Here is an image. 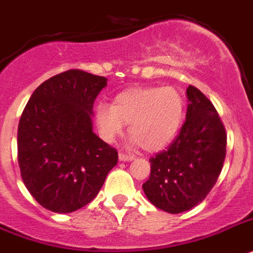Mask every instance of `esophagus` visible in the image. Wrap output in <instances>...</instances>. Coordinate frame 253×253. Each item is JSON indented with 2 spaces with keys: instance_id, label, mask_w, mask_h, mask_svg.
Segmentation results:
<instances>
[{
  "instance_id": "34e87169",
  "label": "esophagus",
  "mask_w": 253,
  "mask_h": 253,
  "mask_svg": "<svg viewBox=\"0 0 253 253\" xmlns=\"http://www.w3.org/2000/svg\"><path fill=\"white\" fill-rule=\"evenodd\" d=\"M118 157H120V161H132L133 159V156H130V154H126V153L122 152L118 154Z\"/></svg>"
}]
</instances>
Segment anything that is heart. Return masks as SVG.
Instances as JSON below:
<instances>
[{
	"mask_svg": "<svg viewBox=\"0 0 253 253\" xmlns=\"http://www.w3.org/2000/svg\"><path fill=\"white\" fill-rule=\"evenodd\" d=\"M184 109V97L173 87H135L117 95L113 105L97 104L95 114L107 141L121 136L128 123L132 143L146 152H157L176 136Z\"/></svg>",
	"mask_w": 253,
	"mask_h": 253,
	"instance_id": "heart-1",
	"label": "heart"
}]
</instances>
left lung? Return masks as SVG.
Wrapping results in <instances>:
<instances>
[{
  "mask_svg": "<svg viewBox=\"0 0 253 253\" xmlns=\"http://www.w3.org/2000/svg\"><path fill=\"white\" fill-rule=\"evenodd\" d=\"M186 120L179 135L149 159L150 176L143 184L146 198L169 213L201 203L216 184L226 156V131L213 104L189 84Z\"/></svg>",
  "mask_w": 253,
  "mask_h": 253,
  "instance_id": "8db88e82",
  "label": "left lung"
}]
</instances>
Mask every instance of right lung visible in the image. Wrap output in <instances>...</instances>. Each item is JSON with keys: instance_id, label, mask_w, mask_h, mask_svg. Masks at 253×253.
<instances>
[{"instance_id": "right-lung-1", "label": "right lung", "mask_w": 253, "mask_h": 253, "mask_svg": "<svg viewBox=\"0 0 253 253\" xmlns=\"http://www.w3.org/2000/svg\"><path fill=\"white\" fill-rule=\"evenodd\" d=\"M107 78L69 69L32 94L18 127L23 182L42 207L68 213L88 205L118 162L92 132V107Z\"/></svg>"}]
</instances>
